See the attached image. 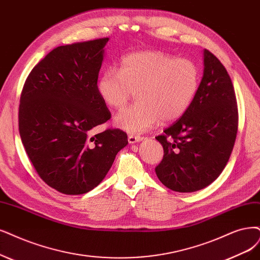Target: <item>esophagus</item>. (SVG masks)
Here are the masks:
<instances>
[{
    "instance_id": "obj_1",
    "label": "esophagus",
    "mask_w": 260,
    "mask_h": 260,
    "mask_svg": "<svg viewBox=\"0 0 260 260\" xmlns=\"http://www.w3.org/2000/svg\"><path fill=\"white\" fill-rule=\"evenodd\" d=\"M145 139V137H142V136H137V135H129L128 136V142L129 143H136V142H139V141H141V140H143Z\"/></svg>"
}]
</instances>
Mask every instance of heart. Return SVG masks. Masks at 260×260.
Returning a JSON list of instances; mask_svg holds the SVG:
<instances>
[{"label": "heart", "instance_id": "b5f03b06", "mask_svg": "<svg viewBox=\"0 0 260 260\" xmlns=\"http://www.w3.org/2000/svg\"><path fill=\"white\" fill-rule=\"evenodd\" d=\"M199 83L195 62L149 50L125 55L119 70H106L99 79L98 92L113 109L124 107L137 92L139 102L120 111L114 122L127 132L142 133L160 119H180L193 103Z\"/></svg>", "mask_w": 260, "mask_h": 260}]
</instances>
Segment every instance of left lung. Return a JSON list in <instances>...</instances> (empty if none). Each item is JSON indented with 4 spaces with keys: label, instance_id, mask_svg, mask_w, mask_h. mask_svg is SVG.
<instances>
[{
    "label": "left lung",
    "instance_id": "obj_1",
    "mask_svg": "<svg viewBox=\"0 0 260 260\" xmlns=\"http://www.w3.org/2000/svg\"><path fill=\"white\" fill-rule=\"evenodd\" d=\"M204 76L187 111L156 138L164 156L155 172L166 187L191 193L222 174L235 146L238 106L232 79L217 57L204 51Z\"/></svg>",
    "mask_w": 260,
    "mask_h": 260
}]
</instances>
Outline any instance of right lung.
<instances>
[{
	"instance_id": "1",
	"label": "right lung",
	"mask_w": 260,
	"mask_h": 260,
	"mask_svg": "<svg viewBox=\"0 0 260 260\" xmlns=\"http://www.w3.org/2000/svg\"><path fill=\"white\" fill-rule=\"evenodd\" d=\"M109 38L56 47L34 66L19 105V133L38 176L66 195L85 194L108 174L126 133L93 134L111 114L98 92Z\"/></svg>"
}]
</instances>
